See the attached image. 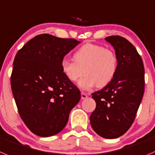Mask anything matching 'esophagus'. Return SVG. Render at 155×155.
<instances>
[{"label":"esophagus","instance_id":"1","mask_svg":"<svg viewBox=\"0 0 155 155\" xmlns=\"http://www.w3.org/2000/svg\"><path fill=\"white\" fill-rule=\"evenodd\" d=\"M88 96H89V95H88L87 93H83V92H82V93H81V99H82V100L86 99L88 97Z\"/></svg>","mask_w":155,"mask_h":155}]
</instances>
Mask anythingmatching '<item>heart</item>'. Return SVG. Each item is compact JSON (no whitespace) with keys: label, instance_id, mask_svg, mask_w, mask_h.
Masks as SVG:
<instances>
[{"label":"heart","instance_id":"b5f03b06","mask_svg":"<svg viewBox=\"0 0 155 155\" xmlns=\"http://www.w3.org/2000/svg\"><path fill=\"white\" fill-rule=\"evenodd\" d=\"M73 58L74 61L62 59V71L72 83L76 82L84 72L85 76L79 82L83 90H90L96 85L97 87L105 86L112 80L117 69L115 52L100 45H83L75 52Z\"/></svg>","mask_w":155,"mask_h":155}]
</instances>
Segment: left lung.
I'll return each instance as SVG.
<instances>
[{
	"label": "left lung",
	"mask_w": 155,
	"mask_h": 155,
	"mask_svg": "<svg viewBox=\"0 0 155 155\" xmlns=\"http://www.w3.org/2000/svg\"><path fill=\"white\" fill-rule=\"evenodd\" d=\"M115 49L117 69L112 80L92 93L97 103L90 116L94 131L102 137L117 138L133 124L144 93V67L135 47L125 38H105Z\"/></svg>",
	"instance_id": "left-lung-1"
}]
</instances>
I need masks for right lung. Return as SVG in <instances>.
<instances>
[{
	"instance_id": "1",
	"label": "right lung",
	"mask_w": 155,
	"mask_h": 155,
	"mask_svg": "<svg viewBox=\"0 0 155 155\" xmlns=\"http://www.w3.org/2000/svg\"><path fill=\"white\" fill-rule=\"evenodd\" d=\"M79 43L41 34L28 41L15 55L12 93L22 120L38 136L59 133L80 100V91L61 68L65 55Z\"/></svg>"
}]
</instances>
